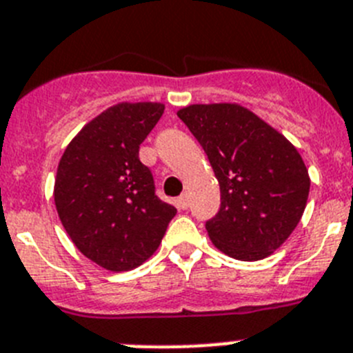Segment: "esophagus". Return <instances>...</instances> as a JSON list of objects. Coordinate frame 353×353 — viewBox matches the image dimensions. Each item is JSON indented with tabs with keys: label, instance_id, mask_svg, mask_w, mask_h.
<instances>
[{
	"label": "esophagus",
	"instance_id": "obj_1",
	"mask_svg": "<svg viewBox=\"0 0 353 353\" xmlns=\"http://www.w3.org/2000/svg\"><path fill=\"white\" fill-rule=\"evenodd\" d=\"M188 205H190L188 195H181L179 199H177V208L179 209H188Z\"/></svg>",
	"mask_w": 353,
	"mask_h": 353
}]
</instances>
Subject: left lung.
<instances>
[{
	"label": "left lung",
	"instance_id": "8db88e82",
	"mask_svg": "<svg viewBox=\"0 0 353 353\" xmlns=\"http://www.w3.org/2000/svg\"><path fill=\"white\" fill-rule=\"evenodd\" d=\"M177 116L204 148L220 183V211L205 221L209 239L232 259L269 256L306 208L310 176L299 151L237 103L188 105Z\"/></svg>",
	"mask_w": 353,
	"mask_h": 353
}]
</instances>
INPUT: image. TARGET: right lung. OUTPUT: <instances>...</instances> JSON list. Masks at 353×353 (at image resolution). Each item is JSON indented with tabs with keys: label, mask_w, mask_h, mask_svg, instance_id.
<instances>
[{
	"label": "right lung",
	"mask_w": 353,
	"mask_h": 353,
	"mask_svg": "<svg viewBox=\"0 0 353 353\" xmlns=\"http://www.w3.org/2000/svg\"><path fill=\"white\" fill-rule=\"evenodd\" d=\"M163 103H117L70 142L58 165L54 202L79 252L109 271L139 268L160 246L177 209L154 193L139 148Z\"/></svg>",
	"instance_id": "1"
}]
</instances>
